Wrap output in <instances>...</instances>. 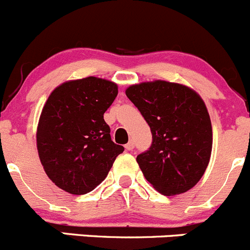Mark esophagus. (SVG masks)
<instances>
[{"mask_svg":"<svg viewBox=\"0 0 250 250\" xmlns=\"http://www.w3.org/2000/svg\"><path fill=\"white\" fill-rule=\"evenodd\" d=\"M134 147H135L134 141H129L126 145H125V148H126V151H132V149H134Z\"/></svg>","mask_w":250,"mask_h":250,"instance_id":"34e87169","label":"esophagus"}]
</instances>
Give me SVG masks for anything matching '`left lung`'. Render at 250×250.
Segmentation results:
<instances>
[{
  "mask_svg": "<svg viewBox=\"0 0 250 250\" xmlns=\"http://www.w3.org/2000/svg\"><path fill=\"white\" fill-rule=\"evenodd\" d=\"M125 93L152 132L149 149L136 158L145 178L167 196L194 188L212 151V126L200 94L163 80L131 84Z\"/></svg>",
  "mask_w": 250,
  "mask_h": 250,
  "instance_id": "left-lung-1",
  "label": "left lung"
}]
</instances>
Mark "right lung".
Returning a JSON list of instances; mask_svg holds the SVG:
<instances>
[{
  "mask_svg": "<svg viewBox=\"0 0 250 250\" xmlns=\"http://www.w3.org/2000/svg\"><path fill=\"white\" fill-rule=\"evenodd\" d=\"M116 96L115 82L94 76L66 81L50 93L38 123L37 148L56 187L82 195L105 179L124 151L104 121Z\"/></svg>",
  "mask_w": 250,
  "mask_h": 250,
  "instance_id": "right-lung-1",
  "label": "right lung"
}]
</instances>
